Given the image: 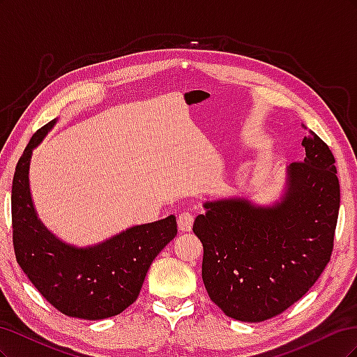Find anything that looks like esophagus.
I'll return each mask as SVG.
<instances>
[{
    "instance_id": "esophagus-1",
    "label": "esophagus",
    "mask_w": 357,
    "mask_h": 357,
    "mask_svg": "<svg viewBox=\"0 0 357 357\" xmlns=\"http://www.w3.org/2000/svg\"><path fill=\"white\" fill-rule=\"evenodd\" d=\"M178 228L181 232H190L193 225V215L190 213H181L177 219Z\"/></svg>"
}]
</instances>
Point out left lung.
<instances>
[{"label": "left lung", "mask_w": 357, "mask_h": 357, "mask_svg": "<svg viewBox=\"0 0 357 357\" xmlns=\"http://www.w3.org/2000/svg\"><path fill=\"white\" fill-rule=\"evenodd\" d=\"M302 146L304 162L286 168L280 199L271 205L245 197L205 201V213L193 223L204 247V286L235 320L257 323L282 314L331 261L340 211L335 158L312 131Z\"/></svg>", "instance_id": "left-lung-1"}]
</instances>
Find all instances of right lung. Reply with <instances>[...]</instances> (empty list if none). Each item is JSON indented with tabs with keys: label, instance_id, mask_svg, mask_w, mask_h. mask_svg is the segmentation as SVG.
Here are the masks:
<instances>
[{
	"label": "right lung",
	"instance_id": "obj_1",
	"mask_svg": "<svg viewBox=\"0 0 357 357\" xmlns=\"http://www.w3.org/2000/svg\"><path fill=\"white\" fill-rule=\"evenodd\" d=\"M53 119L32 135L20 156L12 186V223L16 261L47 302L62 314L101 320L134 304L155 257L177 235L176 215L137 225L100 244L63 243L38 219L29 189L34 150Z\"/></svg>",
	"mask_w": 357,
	"mask_h": 357
}]
</instances>
